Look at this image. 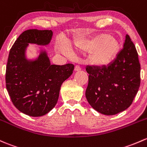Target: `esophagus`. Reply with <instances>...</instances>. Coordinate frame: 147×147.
I'll return each instance as SVG.
<instances>
[{
	"mask_svg": "<svg viewBox=\"0 0 147 147\" xmlns=\"http://www.w3.org/2000/svg\"><path fill=\"white\" fill-rule=\"evenodd\" d=\"M80 69H81V67H80V65H76L75 67V71H79V70H80Z\"/></svg>",
	"mask_w": 147,
	"mask_h": 147,
	"instance_id": "34e87169",
	"label": "esophagus"
}]
</instances>
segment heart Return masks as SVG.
Here are the masks:
<instances>
[{
    "label": "heart",
    "mask_w": 147,
    "mask_h": 147,
    "mask_svg": "<svg viewBox=\"0 0 147 147\" xmlns=\"http://www.w3.org/2000/svg\"><path fill=\"white\" fill-rule=\"evenodd\" d=\"M76 48L84 51H90V60L94 65L100 67L109 65L115 60L119 51L118 41L106 34H100L90 38H81L74 42ZM60 51L65 55H72V48L62 41Z\"/></svg>",
    "instance_id": "heart-1"
}]
</instances>
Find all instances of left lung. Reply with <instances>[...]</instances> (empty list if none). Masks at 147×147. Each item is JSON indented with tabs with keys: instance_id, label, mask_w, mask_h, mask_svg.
I'll use <instances>...</instances> for the list:
<instances>
[{
	"instance_id": "left-lung-1",
	"label": "left lung",
	"mask_w": 147,
	"mask_h": 147,
	"mask_svg": "<svg viewBox=\"0 0 147 147\" xmlns=\"http://www.w3.org/2000/svg\"><path fill=\"white\" fill-rule=\"evenodd\" d=\"M140 63L129 35L123 49L108 66H87L89 82L86 98L90 106L107 115L126 110L132 103L140 86Z\"/></svg>"
}]
</instances>
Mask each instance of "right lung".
<instances>
[{
  "mask_svg": "<svg viewBox=\"0 0 147 147\" xmlns=\"http://www.w3.org/2000/svg\"><path fill=\"white\" fill-rule=\"evenodd\" d=\"M53 36L51 30L29 29L17 38L10 51L6 66V89L14 106L32 117L46 115L56 105L61 86L72 74L73 64L51 65L46 51L38 58H25L29 44L46 46Z\"/></svg>",
  "mask_w": 147,
  "mask_h": 147,
  "instance_id": "add662e5",
  "label": "right lung"
}]
</instances>
